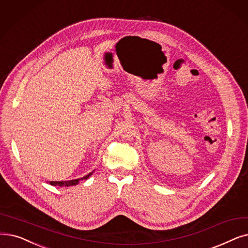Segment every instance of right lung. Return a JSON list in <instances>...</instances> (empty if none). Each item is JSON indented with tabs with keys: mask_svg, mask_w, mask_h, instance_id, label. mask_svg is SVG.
Returning <instances> with one entry per match:
<instances>
[{
	"mask_svg": "<svg viewBox=\"0 0 248 248\" xmlns=\"http://www.w3.org/2000/svg\"><path fill=\"white\" fill-rule=\"evenodd\" d=\"M93 173V172H91V173H89L88 175H86L82 178H78V179H73V180H68V181H49V185L51 186H76L78 185L79 182L83 179H87L91 174Z\"/></svg>",
	"mask_w": 248,
	"mask_h": 248,
	"instance_id": "obj_1",
	"label": "right lung"
}]
</instances>
